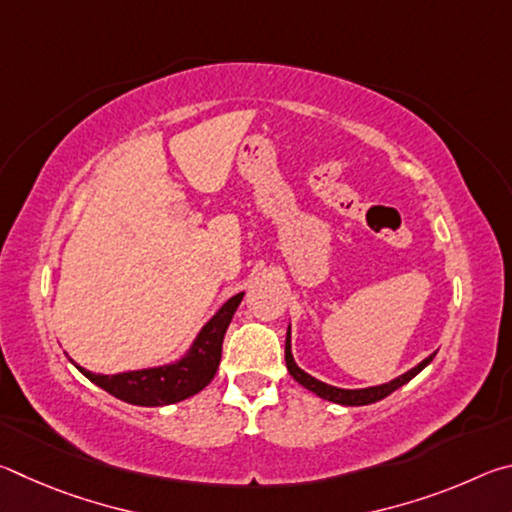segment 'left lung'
<instances>
[{
    "label": "left lung",
    "mask_w": 512,
    "mask_h": 512,
    "mask_svg": "<svg viewBox=\"0 0 512 512\" xmlns=\"http://www.w3.org/2000/svg\"><path fill=\"white\" fill-rule=\"evenodd\" d=\"M433 357H436V352L429 354L427 359L420 361L418 366L411 368L409 372H404V375L395 377L393 381H388V384L370 386V388H336V386L325 384V381H318L316 377H311V375H307L305 370L298 368V363L293 361V354H291V327L287 329V345H284V359H287L289 375L296 379L300 386H305L307 391L316 393L318 397H323V400H329L334 404H343V406H363V404H372V402L384 400V397H388L393 391H397V388L404 386L406 381H411L420 370L427 368Z\"/></svg>",
    "instance_id": "left-lung-1"
}]
</instances>
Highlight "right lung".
I'll use <instances>...</instances> for the list:
<instances>
[{"instance_id": "right-lung-1", "label": "right lung", "mask_w": 512, "mask_h": 512, "mask_svg": "<svg viewBox=\"0 0 512 512\" xmlns=\"http://www.w3.org/2000/svg\"><path fill=\"white\" fill-rule=\"evenodd\" d=\"M244 293L232 296L216 314L207 320L201 332L187 350L183 359L167 363L158 368H144L119 372V375H97L81 366L79 368L92 384H97L103 391L115 395L117 400L137 406H164L183 402L187 397L201 393L216 375V368L221 363L223 336L228 329L232 316L239 307Z\"/></svg>"}]
</instances>
